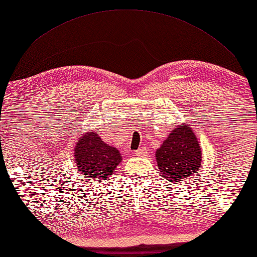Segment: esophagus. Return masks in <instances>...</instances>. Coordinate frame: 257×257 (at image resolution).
Returning a JSON list of instances; mask_svg holds the SVG:
<instances>
[{
    "label": "esophagus",
    "instance_id": "1",
    "mask_svg": "<svg viewBox=\"0 0 257 257\" xmlns=\"http://www.w3.org/2000/svg\"><path fill=\"white\" fill-rule=\"evenodd\" d=\"M147 154V148L146 147H141L136 151V155L137 156H142V155H146Z\"/></svg>",
    "mask_w": 257,
    "mask_h": 257
}]
</instances>
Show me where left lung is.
Masks as SVG:
<instances>
[{
	"label": "left lung",
	"instance_id": "obj_1",
	"mask_svg": "<svg viewBox=\"0 0 257 257\" xmlns=\"http://www.w3.org/2000/svg\"><path fill=\"white\" fill-rule=\"evenodd\" d=\"M158 170L172 183L189 179L201 169L202 151L188 123L176 125L155 153Z\"/></svg>",
	"mask_w": 257,
	"mask_h": 257
}]
</instances>
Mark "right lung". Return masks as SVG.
I'll return each instance as SVG.
<instances>
[{"mask_svg":"<svg viewBox=\"0 0 257 257\" xmlns=\"http://www.w3.org/2000/svg\"><path fill=\"white\" fill-rule=\"evenodd\" d=\"M74 160L83 176L101 182L113 174L122 157L118 149L102 141L96 132L88 130L77 139Z\"/></svg>","mask_w":257,"mask_h":257,"instance_id":"add662e5","label":"right lung"}]
</instances>
